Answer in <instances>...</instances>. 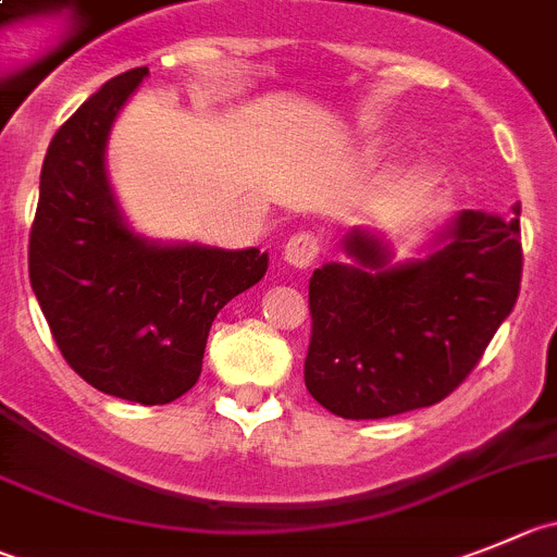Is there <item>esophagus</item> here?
I'll list each match as a JSON object with an SVG mask.
<instances>
[{
	"label": "esophagus",
	"mask_w": 557,
	"mask_h": 557,
	"mask_svg": "<svg viewBox=\"0 0 557 557\" xmlns=\"http://www.w3.org/2000/svg\"><path fill=\"white\" fill-rule=\"evenodd\" d=\"M319 252H321V238L319 233L313 231H296L294 236L285 242V249H283L285 261L296 269H308L310 263L319 258Z\"/></svg>",
	"instance_id": "1"
}]
</instances>
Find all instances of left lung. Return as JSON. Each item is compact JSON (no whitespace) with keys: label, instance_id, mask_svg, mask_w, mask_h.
Segmentation results:
<instances>
[{"label":"left lung","instance_id":"obj_1","mask_svg":"<svg viewBox=\"0 0 557 557\" xmlns=\"http://www.w3.org/2000/svg\"><path fill=\"white\" fill-rule=\"evenodd\" d=\"M343 249L351 263H324L310 277L305 360L310 396L337 418L379 420L443 401L517 305L519 208L461 211L418 261L389 263L387 244L360 227Z\"/></svg>","mask_w":557,"mask_h":557}]
</instances>
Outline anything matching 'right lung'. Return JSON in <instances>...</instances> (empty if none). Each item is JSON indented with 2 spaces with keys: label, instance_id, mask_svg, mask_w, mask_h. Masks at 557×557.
<instances>
[{
  "label": "right lung",
  "instance_id": "add662e5",
  "mask_svg": "<svg viewBox=\"0 0 557 557\" xmlns=\"http://www.w3.org/2000/svg\"><path fill=\"white\" fill-rule=\"evenodd\" d=\"M145 76L132 67L109 79L51 139L29 283L67 366L107 396L156 407L195 387L216 313L267 274L269 255L148 242L126 225L103 156Z\"/></svg>",
  "mask_w": 557,
  "mask_h": 557
}]
</instances>
